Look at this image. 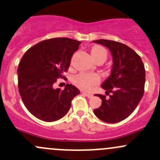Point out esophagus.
<instances>
[{"label": "esophagus", "mask_w": 160, "mask_h": 160, "mask_svg": "<svg viewBox=\"0 0 160 160\" xmlns=\"http://www.w3.org/2000/svg\"><path fill=\"white\" fill-rule=\"evenodd\" d=\"M81 93H82V94H84L85 96H87L88 98H91V97H93V94L91 93H87V92H83V91L81 92Z\"/></svg>", "instance_id": "obj_1"}]
</instances>
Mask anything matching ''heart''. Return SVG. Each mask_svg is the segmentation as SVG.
Here are the masks:
<instances>
[{"label": "heart", "instance_id": "1", "mask_svg": "<svg viewBox=\"0 0 160 160\" xmlns=\"http://www.w3.org/2000/svg\"><path fill=\"white\" fill-rule=\"evenodd\" d=\"M92 58L96 62L99 60H106L107 57V50L101 46H94L91 50ZM73 83L79 88L84 90H90L100 82V76L96 73H81L75 76L73 79Z\"/></svg>", "mask_w": 160, "mask_h": 160}]
</instances>
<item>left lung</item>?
I'll return each mask as SVG.
<instances>
[{
  "instance_id": "1",
  "label": "left lung",
  "mask_w": 160,
  "mask_h": 160,
  "mask_svg": "<svg viewBox=\"0 0 160 160\" xmlns=\"http://www.w3.org/2000/svg\"><path fill=\"white\" fill-rule=\"evenodd\" d=\"M110 50L112 67L110 76L102 83L106 95L96 94L102 99V104L93 110L100 120L115 123L129 117L142 99L144 93L146 72L140 57L128 46L109 40H93Z\"/></svg>"
}]
</instances>
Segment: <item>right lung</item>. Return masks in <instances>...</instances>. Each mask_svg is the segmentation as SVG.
<instances>
[{
	"label": "right lung",
	"instance_id": "obj_1",
	"mask_svg": "<svg viewBox=\"0 0 160 160\" xmlns=\"http://www.w3.org/2000/svg\"><path fill=\"white\" fill-rule=\"evenodd\" d=\"M80 42L67 38L40 41L27 50L18 68V90L28 111L40 120L53 122L67 114L80 90L72 84L54 89L68 70Z\"/></svg>",
	"mask_w": 160,
	"mask_h": 160
}]
</instances>
